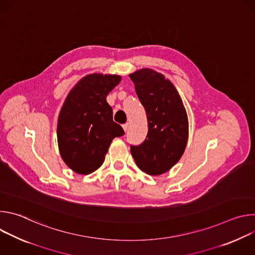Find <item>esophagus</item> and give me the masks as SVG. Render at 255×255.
I'll use <instances>...</instances> for the list:
<instances>
[{
  "label": "esophagus",
  "mask_w": 255,
  "mask_h": 255,
  "mask_svg": "<svg viewBox=\"0 0 255 255\" xmlns=\"http://www.w3.org/2000/svg\"><path fill=\"white\" fill-rule=\"evenodd\" d=\"M122 127H123L124 131H127V129H128V127H129V124H128V123H125V124L122 125Z\"/></svg>",
  "instance_id": "1"
}]
</instances>
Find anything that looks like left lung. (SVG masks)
I'll return each mask as SVG.
<instances>
[{"label":"left lung","mask_w":255,"mask_h":255,"mask_svg":"<svg viewBox=\"0 0 255 255\" xmlns=\"http://www.w3.org/2000/svg\"><path fill=\"white\" fill-rule=\"evenodd\" d=\"M147 116L148 133L138 146L131 145L137 166L149 175L168 171L183 156L189 138L186 108L173 84L163 75L141 68L129 75Z\"/></svg>","instance_id":"8db88e82"}]
</instances>
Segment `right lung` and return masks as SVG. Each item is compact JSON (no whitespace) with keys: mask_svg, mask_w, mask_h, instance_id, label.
<instances>
[{"mask_svg":"<svg viewBox=\"0 0 255 255\" xmlns=\"http://www.w3.org/2000/svg\"><path fill=\"white\" fill-rule=\"evenodd\" d=\"M121 79L118 75H88L70 90L61 107L58 149L64 163L77 173L97 170L112 140L124 134L123 128L113 121V110L106 100Z\"/></svg>","mask_w":255,"mask_h":255,"instance_id":"add662e5","label":"right lung"}]
</instances>
